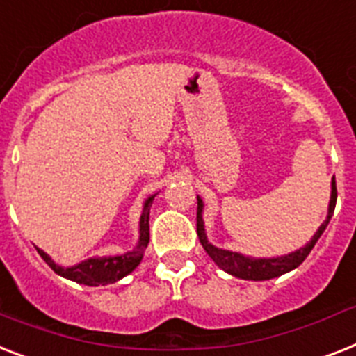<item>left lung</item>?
<instances>
[{
  "label": "left lung",
  "mask_w": 356,
  "mask_h": 356,
  "mask_svg": "<svg viewBox=\"0 0 356 356\" xmlns=\"http://www.w3.org/2000/svg\"><path fill=\"white\" fill-rule=\"evenodd\" d=\"M334 204H337V183H331V201H329V212L327 219L323 221L322 227L318 228V232L314 234L313 239L309 241L307 245L300 250L293 254H287V256H282V258H247V256H241L238 252H230V250H223V248L213 247V245L208 243L207 234H204L203 227V201L197 197V236L199 241L203 245V248L207 250V254L213 261L218 263V267H221L223 270H227L228 274H232L236 278L241 280H254V282H261V280H270L276 278V276H282V274L293 270L303 263V259L307 258L309 252L313 250V247L316 245V241L320 239V236L323 234L325 227L329 225V219L334 212Z\"/></svg>",
  "instance_id": "left-lung-1"
}]
</instances>
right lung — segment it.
<instances>
[{"mask_svg":"<svg viewBox=\"0 0 356 356\" xmlns=\"http://www.w3.org/2000/svg\"><path fill=\"white\" fill-rule=\"evenodd\" d=\"M153 197L146 199L144 203L143 216H140V238H138V245L133 248L131 252H126L122 256H109V258H91L86 261L78 263L74 267H60L53 259L49 258L47 254L36 248L38 254L42 256L43 261L47 263L49 267L53 268L54 273L63 276V278L73 280L76 283H83V285H108V283L117 282V280L124 278L126 274H129L133 268L137 267L140 259L144 256V250L149 243V207L153 203Z\"/></svg>","mask_w":356,"mask_h":356,"instance_id":"add662e5","label":"right lung"}]
</instances>
